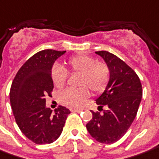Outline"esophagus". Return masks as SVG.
I'll use <instances>...</instances> for the list:
<instances>
[{
  "mask_svg": "<svg viewBox=\"0 0 159 159\" xmlns=\"http://www.w3.org/2000/svg\"><path fill=\"white\" fill-rule=\"evenodd\" d=\"M71 111H74V112H81L82 110L81 109H76V108H71Z\"/></svg>",
  "mask_w": 159,
  "mask_h": 159,
  "instance_id": "34e87169",
  "label": "esophagus"
}]
</instances>
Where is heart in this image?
I'll return each mask as SVG.
<instances>
[{
    "label": "heart",
    "mask_w": 159,
    "mask_h": 159,
    "mask_svg": "<svg viewBox=\"0 0 159 159\" xmlns=\"http://www.w3.org/2000/svg\"><path fill=\"white\" fill-rule=\"evenodd\" d=\"M66 69L61 64H55L51 69V79L57 88H62L69 78V73H79L77 89H68L59 95L62 103L80 106L89 98V89L94 94L102 92L110 82L111 71L105 61L85 54L70 57L65 61Z\"/></svg>",
    "instance_id": "obj_1"
}]
</instances>
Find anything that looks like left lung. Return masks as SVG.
<instances>
[{
	"mask_svg": "<svg viewBox=\"0 0 159 159\" xmlns=\"http://www.w3.org/2000/svg\"><path fill=\"white\" fill-rule=\"evenodd\" d=\"M96 53L106 61L111 77L104 92L96 100L102 114L92 111V119L86 128L99 143H113L127 132L137 116L142 84L137 73L119 57L105 50Z\"/></svg>",
	"mask_w": 159,
	"mask_h": 159,
	"instance_id": "1",
	"label": "left lung"
}]
</instances>
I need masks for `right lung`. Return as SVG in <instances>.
<instances>
[{
  "label": "right lung",
  "mask_w": 159,
  "mask_h": 159,
  "mask_svg": "<svg viewBox=\"0 0 159 159\" xmlns=\"http://www.w3.org/2000/svg\"><path fill=\"white\" fill-rule=\"evenodd\" d=\"M65 51L41 50L28 59L13 80L9 97L12 111L20 131L36 144L55 142L61 135L70 110L59 105L55 112L46 107L54 84V61Z\"/></svg>",
  "instance_id": "add662e5"
}]
</instances>
